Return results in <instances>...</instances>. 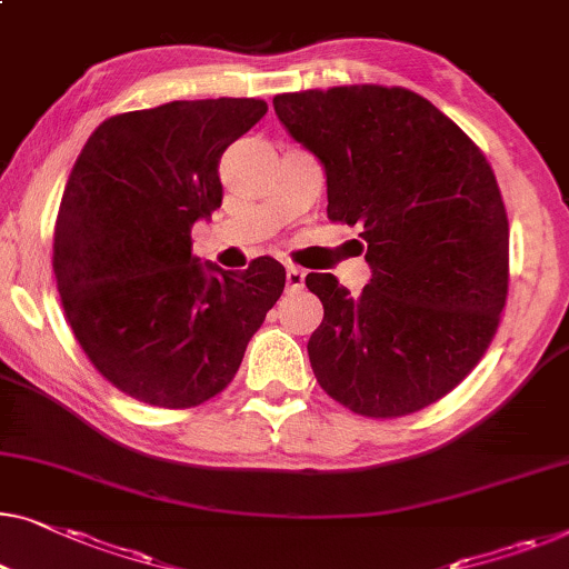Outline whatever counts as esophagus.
<instances>
[{
  "label": "esophagus",
  "mask_w": 569,
  "mask_h": 569,
  "mask_svg": "<svg viewBox=\"0 0 569 569\" xmlns=\"http://www.w3.org/2000/svg\"><path fill=\"white\" fill-rule=\"evenodd\" d=\"M305 287V271L300 267H287V292H300Z\"/></svg>",
  "instance_id": "34e87169"
}]
</instances>
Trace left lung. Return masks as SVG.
I'll return each mask as SVG.
<instances>
[{
  "mask_svg": "<svg viewBox=\"0 0 569 569\" xmlns=\"http://www.w3.org/2000/svg\"><path fill=\"white\" fill-rule=\"evenodd\" d=\"M274 112L326 169L328 218L359 226L372 279L351 295L308 274L323 323L308 353L353 413H416L472 372L508 295V216L485 153L402 87L277 94Z\"/></svg>",
  "mask_w": 569,
  "mask_h": 569,
  "instance_id": "1",
  "label": "left lung"
}]
</instances>
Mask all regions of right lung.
I'll return each mask as SVG.
<instances>
[{
	"mask_svg": "<svg viewBox=\"0 0 569 569\" xmlns=\"http://www.w3.org/2000/svg\"><path fill=\"white\" fill-rule=\"evenodd\" d=\"M267 114L253 97L107 118L66 182L53 271L73 336L104 380L159 408L223 392L284 290L271 257L200 264L192 226L223 202L218 163Z\"/></svg>",
	"mask_w": 569,
	"mask_h": 569,
	"instance_id": "add662e5",
	"label": "right lung"
}]
</instances>
